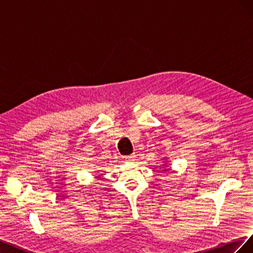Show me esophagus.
I'll list each match as a JSON object with an SVG mask.
<instances>
[{
  "mask_svg": "<svg viewBox=\"0 0 253 253\" xmlns=\"http://www.w3.org/2000/svg\"><path fill=\"white\" fill-rule=\"evenodd\" d=\"M126 160H127V162H133V160H135L136 158V155L135 154H131V155H127L125 157Z\"/></svg>",
  "mask_w": 253,
  "mask_h": 253,
  "instance_id": "esophagus-1",
  "label": "esophagus"
}]
</instances>
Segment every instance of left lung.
I'll use <instances>...</instances> for the list:
<instances>
[{
    "label": "left lung",
    "instance_id": "obj_1",
    "mask_svg": "<svg viewBox=\"0 0 253 253\" xmlns=\"http://www.w3.org/2000/svg\"><path fill=\"white\" fill-rule=\"evenodd\" d=\"M167 170H168V169H165V170H164V171H167Z\"/></svg>",
    "mask_w": 253,
    "mask_h": 253
}]
</instances>
